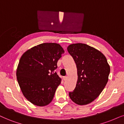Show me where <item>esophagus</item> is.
I'll return each instance as SVG.
<instances>
[{
    "mask_svg": "<svg viewBox=\"0 0 124 124\" xmlns=\"http://www.w3.org/2000/svg\"><path fill=\"white\" fill-rule=\"evenodd\" d=\"M67 79V76H63V77H62V79H63L64 80H66Z\"/></svg>",
    "mask_w": 124,
    "mask_h": 124,
    "instance_id": "esophagus-1",
    "label": "esophagus"
}]
</instances>
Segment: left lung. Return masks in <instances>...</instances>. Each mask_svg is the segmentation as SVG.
I'll return each instance as SVG.
<instances>
[{
	"mask_svg": "<svg viewBox=\"0 0 124 124\" xmlns=\"http://www.w3.org/2000/svg\"><path fill=\"white\" fill-rule=\"evenodd\" d=\"M67 50L74 59L78 74L76 87L69 96L77 105H87L104 89L109 79L110 65L103 53L87 44H71Z\"/></svg>",
	"mask_w": 124,
	"mask_h": 124,
	"instance_id": "8db88e82",
	"label": "left lung"
}]
</instances>
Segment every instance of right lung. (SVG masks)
Instances as JSON below:
<instances>
[{
	"label": "right lung",
	"instance_id": "right-lung-1",
	"mask_svg": "<svg viewBox=\"0 0 124 124\" xmlns=\"http://www.w3.org/2000/svg\"><path fill=\"white\" fill-rule=\"evenodd\" d=\"M64 50L56 43H43L29 49L21 56L16 78L22 94L38 106L49 104L62 79L55 70Z\"/></svg>",
	"mask_w": 124,
	"mask_h": 124
}]
</instances>
